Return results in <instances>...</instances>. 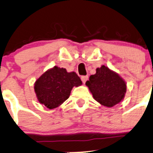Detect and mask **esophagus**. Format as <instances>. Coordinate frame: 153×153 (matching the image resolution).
Instances as JSON below:
<instances>
[{
	"mask_svg": "<svg viewBox=\"0 0 153 153\" xmlns=\"http://www.w3.org/2000/svg\"><path fill=\"white\" fill-rule=\"evenodd\" d=\"M88 76H82L81 77L82 81V82L84 83V84L86 82V81H87V80H88Z\"/></svg>",
	"mask_w": 153,
	"mask_h": 153,
	"instance_id": "obj_1",
	"label": "esophagus"
}]
</instances>
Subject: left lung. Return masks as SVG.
I'll return each mask as SVG.
<instances>
[{
	"label": "left lung",
	"instance_id": "obj_1",
	"mask_svg": "<svg viewBox=\"0 0 153 153\" xmlns=\"http://www.w3.org/2000/svg\"><path fill=\"white\" fill-rule=\"evenodd\" d=\"M96 71L85 83L94 100L108 108L120 103L127 92L123 78L105 65L97 68Z\"/></svg>",
	"mask_w": 153,
	"mask_h": 153
}]
</instances>
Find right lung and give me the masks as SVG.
<instances>
[{
    "label": "right lung",
    "mask_w": 153,
    "mask_h": 153,
    "mask_svg": "<svg viewBox=\"0 0 153 153\" xmlns=\"http://www.w3.org/2000/svg\"><path fill=\"white\" fill-rule=\"evenodd\" d=\"M82 85L75 72H68L65 68L54 66L36 80L34 89L40 104L48 109H54L68 99L72 88Z\"/></svg>",
    "instance_id": "add662e5"
}]
</instances>
